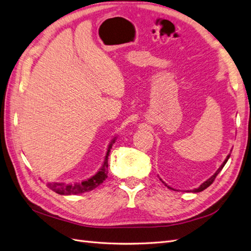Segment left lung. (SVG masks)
<instances>
[{
	"mask_svg": "<svg viewBox=\"0 0 251 251\" xmlns=\"http://www.w3.org/2000/svg\"><path fill=\"white\" fill-rule=\"evenodd\" d=\"M231 154V153H230ZM230 154H228V156L227 157H226V160L224 161V163L222 164V166L221 167H219L218 169H217V172L215 173V174H214L212 176H211V178H209V179H207L206 181H204L203 183H202V184H201L199 187H197V188H195V189H193V192L194 193H199V192H202L203 191V189H205L206 187H209L211 184H212V183L214 182V180H215V178H216V176L219 174V173H221V170L224 168V166H225V165H226V163H227L228 162V160H229V157H230ZM161 181H162V179H160ZM163 183H164V184L165 185H166L168 188H170V189H174V188H172V187H170V186H168L167 184H166V183H165L164 181H162Z\"/></svg>",
	"mask_w": 251,
	"mask_h": 251,
	"instance_id": "8db88e82",
	"label": "left lung"
}]
</instances>
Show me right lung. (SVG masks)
<instances>
[{
  "instance_id": "right-lung-1",
  "label": "right lung",
  "mask_w": 251,
  "mask_h": 251,
  "mask_svg": "<svg viewBox=\"0 0 251 251\" xmlns=\"http://www.w3.org/2000/svg\"><path fill=\"white\" fill-rule=\"evenodd\" d=\"M115 140H116V137L112 140L111 144L108 146V149L104 158V163H103L102 167L99 169V172H98L95 176H91V178L82 182L75 183V184H70V183L69 184H67V183H57V182L48 183V187L59 195H77V194H83L89 191H93V189L102 184L103 181L107 178V167H108L107 158L109 155V151H111L112 146L115 143Z\"/></svg>"
}]
</instances>
